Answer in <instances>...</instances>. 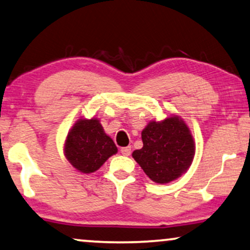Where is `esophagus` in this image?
<instances>
[{
    "mask_svg": "<svg viewBox=\"0 0 250 250\" xmlns=\"http://www.w3.org/2000/svg\"><path fill=\"white\" fill-rule=\"evenodd\" d=\"M121 153L122 155L129 156L130 153H131V147H124V148H121Z\"/></svg>",
    "mask_w": 250,
    "mask_h": 250,
    "instance_id": "34e87169",
    "label": "esophagus"
}]
</instances>
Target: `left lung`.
Listing matches in <instances>:
<instances>
[{
  "label": "left lung",
  "mask_w": 250,
  "mask_h": 250,
  "mask_svg": "<svg viewBox=\"0 0 250 250\" xmlns=\"http://www.w3.org/2000/svg\"><path fill=\"white\" fill-rule=\"evenodd\" d=\"M142 139L143 148L133 150L132 157L156 184L177 180L194 161V137L184 119L177 114L149 121L143 129Z\"/></svg>",
  "instance_id": "left-lung-1"
}]
</instances>
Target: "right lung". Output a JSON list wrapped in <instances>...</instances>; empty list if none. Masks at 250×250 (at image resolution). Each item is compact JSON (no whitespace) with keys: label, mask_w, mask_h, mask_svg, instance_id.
Wrapping results in <instances>:
<instances>
[{"label":"right lung","mask_w":250,"mask_h":250,"mask_svg":"<svg viewBox=\"0 0 250 250\" xmlns=\"http://www.w3.org/2000/svg\"><path fill=\"white\" fill-rule=\"evenodd\" d=\"M63 153L77 171L89 174L117 154L118 148L97 118H80L69 130Z\"/></svg>","instance_id":"obj_1"}]
</instances>
